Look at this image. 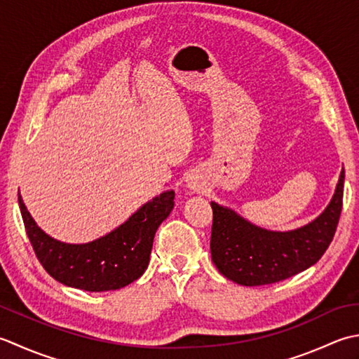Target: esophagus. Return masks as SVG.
Listing matches in <instances>:
<instances>
[{"label": "esophagus", "mask_w": 359, "mask_h": 359, "mask_svg": "<svg viewBox=\"0 0 359 359\" xmlns=\"http://www.w3.org/2000/svg\"><path fill=\"white\" fill-rule=\"evenodd\" d=\"M189 187H190V189H195V190H196V187H200L198 181H195V178H189Z\"/></svg>", "instance_id": "obj_1"}]
</instances>
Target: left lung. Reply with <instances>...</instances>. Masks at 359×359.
Here are the masks:
<instances>
[{"instance_id": "1", "label": "left lung", "mask_w": 359, "mask_h": 359, "mask_svg": "<svg viewBox=\"0 0 359 359\" xmlns=\"http://www.w3.org/2000/svg\"><path fill=\"white\" fill-rule=\"evenodd\" d=\"M344 169L334 195L316 220L288 232L257 228L236 212L212 201L210 254L224 277L243 287H259L305 271L323 257L338 228Z\"/></svg>"}]
</instances>
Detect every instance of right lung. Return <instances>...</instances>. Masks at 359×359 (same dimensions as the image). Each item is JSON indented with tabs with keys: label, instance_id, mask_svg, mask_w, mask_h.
I'll return each instance as SVG.
<instances>
[{
	"label": "right lung",
	"instance_id": "add662e5",
	"mask_svg": "<svg viewBox=\"0 0 359 359\" xmlns=\"http://www.w3.org/2000/svg\"><path fill=\"white\" fill-rule=\"evenodd\" d=\"M173 198V190L155 196L118 229L85 245L50 238L36 226L20 194L18 204L36 259L50 277L72 288L109 291L127 287L147 269L153 238L172 212Z\"/></svg>",
	"mask_w": 359,
	"mask_h": 359
}]
</instances>
